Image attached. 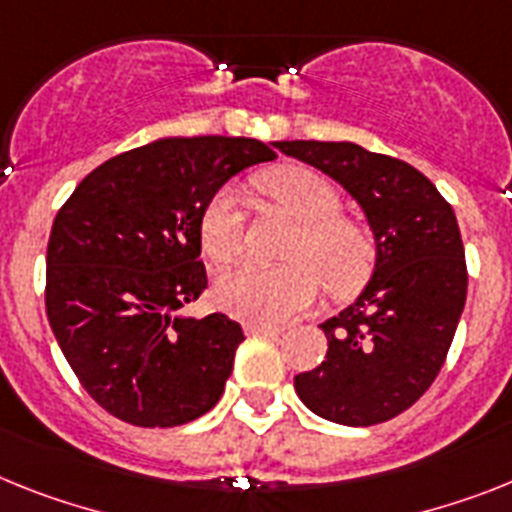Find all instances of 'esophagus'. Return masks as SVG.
Masks as SVG:
<instances>
[{
	"label": "esophagus",
	"instance_id": "obj_1",
	"mask_svg": "<svg viewBox=\"0 0 512 512\" xmlns=\"http://www.w3.org/2000/svg\"><path fill=\"white\" fill-rule=\"evenodd\" d=\"M247 333H249V336L276 338V336H281V328H276V325H257V322H249Z\"/></svg>",
	"mask_w": 512,
	"mask_h": 512
}]
</instances>
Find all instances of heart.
<instances>
[{
  "label": "heart",
  "mask_w": 512,
  "mask_h": 512,
  "mask_svg": "<svg viewBox=\"0 0 512 512\" xmlns=\"http://www.w3.org/2000/svg\"><path fill=\"white\" fill-rule=\"evenodd\" d=\"M257 192L296 221L276 268L242 265L218 281L216 299L226 312L249 322L278 325L315 302L320 281L330 296L362 289L377 265V239L369 223L346 216L343 195L320 171L286 163L255 179ZM244 216L234 192H218L200 216V247L218 268L239 257Z\"/></svg>",
  "instance_id": "b5f03b06"
}]
</instances>
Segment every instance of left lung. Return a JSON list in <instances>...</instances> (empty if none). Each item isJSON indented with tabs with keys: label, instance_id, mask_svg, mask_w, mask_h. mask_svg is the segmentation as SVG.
<instances>
[{
	"label": "left lung",
	"instance_id": "1",
	"mask_svg": "<svg viewBox=\"0 0 512 512\" xmlns=\"http://www.w3.org/2000/svg\"><path fill=\"white\" fill-rule=\"evenodd\" d=\"M276 148L341 182L377 239L375 276L351 307L322 322L328 354L294 377L296 393L328 422H388L440 375L466 304L453 208L422 171L362 145L283 140Z\"/></svg>",
	"mask_w": 512,
	"mask_h": 512
}]
</instances>
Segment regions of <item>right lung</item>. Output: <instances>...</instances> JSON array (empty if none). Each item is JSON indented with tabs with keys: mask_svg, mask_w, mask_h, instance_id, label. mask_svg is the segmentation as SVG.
Returning a JSON list of instances; mask_svg holds the SVG:
<instances>
[{
	"mask_svg": "<svg viewBox=\"0 0 512 512\" xmlns=\"http://www.w3.org/2000/svg\"><path fill=\"white\" fill-rule=\"evenodd\" d=\"M276 153L249 137H166L90 171L46 247V315L88 395L135 427L208 414L242 325L179 315L208 289L200 216L231 176Z\"/></svg>",
	"mask_w": 512,
	"mask_h": 512,
	"instance_id": "add662e5",
	"label": "right lung"
}]
</instances>
